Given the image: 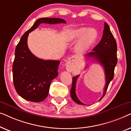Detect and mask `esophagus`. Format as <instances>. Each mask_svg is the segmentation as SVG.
Here are the masks:
<instances>
[{"label":"esophagus","mask_w":131,"mask_h":131,"mask_svg":"<svg viewBox=\"0 0 131 131\" xmlns=\"http://www.w3.org/2000/svg\"><path fill=\"white\" fill-rule=\"evenodd\" d=\"M75 58H76V57H75V56H72V57H71L70 58H69V60H70V61H73V60H75Z\"/></svg>","instance_id":"obj_1"}]
</instances>
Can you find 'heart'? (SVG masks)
<instances>
[{"mask_svg":"<svg viewBox=\"0 0 131 131\" xmlns=\"http://www.w3.org/2000/svg\"><path fill=\"white\" fill-rule=\"evenodd\" d=\"M98 36L97 31L94 28L80 27L73 30L70 35L69 40L76 41V49L79 52H83L90 48Z\"/></svg>","mask_w":131,"mask_h":131,"instance_id":"b5f03b06","label":"heart"}]
</instances>
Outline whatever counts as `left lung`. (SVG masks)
Segmentation results:
<instances>
[{"label": "left lung", "mask_w": 131, "mask_h": 131, "mask_svg": "<svg viewBox=\"0 0 131 131\" xmlns=\"http://www.w3.org/2000/svg\"><path fill=\"white\" fill-rule=\"evenodd\" d=\"M88 57H92L101 64L104 67L105 72V85L102 97L99 101L104 96L108 88L110 82L114 78V71L117 62V43L113 35L110 30L108 25L104 23L103 37L99 43L93 49V51L86 54ZM79 76L73 78L70 95L72 100L79 104L85 105L82 103L76 94V82Z\"/></svg>", "instance_id": "obj_1"}]
</instances>
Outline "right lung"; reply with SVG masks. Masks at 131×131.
<instances>
[{
	"mask_svg": "<svg viewBox=\"0 0 131 131\" xmlns=\"http://www.w3.org/2000/svg\"><path fill=\"white\" fill-rule=\"evenodd\" d=\"M42 23L49 24L66 23L58 18H42L27 31L16 46L12 66L13 81L18 94L27 101L39 103L47 97L51 83L58 75L60 61L44 60L32 53L27 46L30 32Z\"/></svg>",
	"mask_w": 131,
	"mask_h": 131,
	"instance_id": "obj_1",
	"label": "right lung"
}]
</instances>
